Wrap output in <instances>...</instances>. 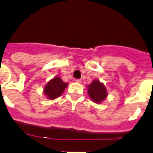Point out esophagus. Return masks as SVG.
Instances as JSON below:
<instances>
[{
	"instance_id": "34e87169",
	"label": "esophagus",
	"mask_w": 153,
	"mask_h": 153,
	"mask_svg": "<svg viewBox=\"0 0 153 153\" xmlns=\"http://www.w3.org/2000/svg\"><path fill=\"white\" fill-rule=\"evenodd\" d=\"M76 83H80L81 82H82V80H81L80 79H76Z\"/></svg>"
}]
</instances>
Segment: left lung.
Returning <instances> with one entry per match:
<instances>
[{
  "label": "left lung",
  "mask_w": 153,
  "mask_h": 153,
  "mask_svg": "<svg viewBox=\"0 0 153 153\" xmlns=\"http://www.w3.org/2000/svg\"><path fill=\"white\" fill-rule=\"evenodd\" d=\"M87 93L92 100L97 103H100L108 96L106 86L98 79H94L87 86Z\"/></svg>",
  "instance_id": "1"
}]
</instances>
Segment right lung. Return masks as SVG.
Wrapping results in <instances>:
<instances>
[{
  "mask_svg": "<svg viewBox=\"0 0 153 153\" xmlns=\"http://www.w3.org/2000/svg\"><path fill=\"white\" fill-rule=\"evenodd\" d=\"M67 85L68 83L63 82L61 78L55 76L44 86V93L50 100H54L61 96L65 90V88L67 87Z\"/></svg>",
  "mask_w": 153,
  "mask_h": 153,
  "instance_id": "add662e5",
  "label": "right lung"
}]
</instances>
